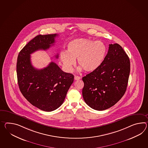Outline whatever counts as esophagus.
I'll return each instance as SVG.
<instances>
[{
	"instance_id": "1",
	"label": "esophagus",
	"mask_w": 148,
	"mask_h": 148,
	"mask_svg": "<svg viewBox=\"0 0 148 148\" xmlns=\"http://www.w3.org/2000/svg\"><path fill=\"white\" fill-rule=\"evenodd\" d=\"M81 77L79 76L75 75L74 76V79L75 80H79V79H81Z\"/></svg>"
}]
</instances>
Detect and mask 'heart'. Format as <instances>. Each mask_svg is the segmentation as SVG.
I'll use <instances>...</instances> for the list:
<instances>
[{
	"instance_id": "obj_1",
	"label": "heart",
	"mask_w": 148,
	"mask_h": 148,
	"mask_svg": "<svg viewBox=\"0 0 148 148\" xmlns=\"http://www.w3.org/2000/svg\"><path fill=\"white\" fill-rule=\"evenodd\" d=\"M106 53V47L101 41L88 38H76L69 42L66 52L60 54V60L65 71L70 72L75 65L77 59L79 69L91 72L101 66Z\"/></svg>"
}]
</instances>
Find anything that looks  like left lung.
<instances>
[{
    "label": "left lung",
    "instance_id": "left-lung-1",
    "mask_svg": "<svg viewBox=\"0 0 148 148\" xmlns=\"http://www.w3.org/2000/svg\"><path fill=\"white\" fill-rule=\"evenodd\" d=\"M130 73V59L123 47L117 43L109 44L101 66L82 77L84 101L98 111L112 107L125 93Z\"/></svg>",
    "mask_w": 148,
    "mask_h": 148
}]
</instances>
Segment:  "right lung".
Here are the masks:
<instances>
[{"mask_svg": "<svg viewBox=\"0 0 148 148\" xmlns=\"http://www.w3.org/2000/svg\"><path fill=\"white\" fill-rule=\"evenodd\" d=\"M57 36L56 34L36 36L20 51L17 59L18 82L22 94L33 106L47 112L54 111L62 104L74 76L63 72L54 62L44 69H35L30 54L49 49L54 45Z\"/></svg>", "mask_w": 148, "mask_h": 148, "instance_id": "right-lung-1", "label": "right lung"}]
</instances>
